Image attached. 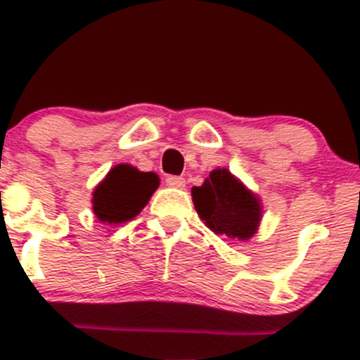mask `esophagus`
Masks as SVG:
<instances>
[{
    "label": "esophagus",
    "instance_id": "esophagus-1",
    "mask_svg": "<svg viewBox=\"0 0 360 360\" xmlns=\"http://www.w3.org/2000/svg\"><path fill=\"white\" fill-rule=\"evenodd\" d=\"M167 186H172V188H184L186 186V181H184V177L181 176H169L165 179Z\"/></svg>",
    "mask_w": 360,
    "mask_h": 360
}]
</instances>
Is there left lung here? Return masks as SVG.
<instances>
[{
	"instance_id": "obj_1",
	"label": "left lung",
	"mask_w": 360,
	"mask_h": 360,
	"mask_svg": "<svg viewBox=\"0 0 360 360\" xmlns=\"http://www.w3.org/2000/svg\"><path fill=\"white\" fill-rule=\"evenodd\" d=\"M195 209L214 233L248 240L261 219L259 200L226 169L209 174L202 186L191 190Z\"/></svg>"
}]
</instances>
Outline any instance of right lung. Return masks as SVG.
Instances as JSON below:
<instances>
[{
	"label": "right lung",
	"mask_w": 360,
	"mask_h": 360,
	"mask_svg": "<svg viewBox=\"0 0 360 360\" xmlns=\"http://www.w3.org/2000/svg\"><path fill=\"white\" fill-rule=\"evenodd\" d=\"M158 183L157 174L120 163L94 191V214L110 224L132 219L150 200Z\"/></svg>",
	"instance_id": "1"
}]
</instances>
